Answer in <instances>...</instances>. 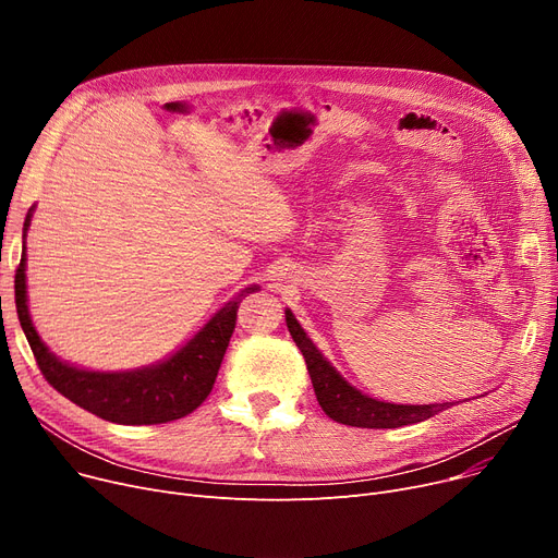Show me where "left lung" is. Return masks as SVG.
Returning a JSON list of instances; mask_svg holds the SVG:
<instances>
[{"label": "left lung", "mask_w": 558, "mask_h": 558, "mask_svg": "<svg viewBox=\"0 0 558 558\" xmlns=\"http://www.w3.org/2000/svg\"><path fill=\"white\" fill-rule=\"evenodd\" d=\"M287 328L291 332V339L296 341L299 350L305 357L312 387L316 393V400L324 412L350 427H371V429H387V427H402L432 418L434 414L444 412V409L452 407V402L441 404H393L383 402L364 396L355 387H350L345 379L337 373V368L318 353V348L312 343L307 332L301 328L296 316L291 310H284Z\"/></svg>", "instance_id": "left-lung-1"}]
</instances>
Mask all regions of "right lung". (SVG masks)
I'll use <instances>...</instances> for the list:
<instances>
[{
    "mask_svg": "<svg viewBox=\"0 0 558 558\" xmlns=\"http://www.w3.org/2000/svg\"><path fill=\"white\" fill-rule=\"evenodd\" d=\"M32 215L34 208L24 219V234L32 223ZM24 271L26 253L22 251L20 267L15 271V307L40 373L58 393L83 407L85 412L120 425H158L192 414L215 387L221 360L234 330V320H238L242 296L257 289L253 284L244 289L238 299L226 303L194 335V339H190L169 360L135 371L101 373L70 366L49 353V348L32 324V316H28Z\"/></svg>",
    "mask_w": 558,
    "mask_h": 558,
    "instance_id": "obj_1",
    "label": "right lung"
}]
</instances>
